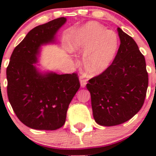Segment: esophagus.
<instances>
[{
    "label": "esophagus",
    "instance_id": "obj_1",
    "mask_svg": "<svg viewBox=\"0 0 156 156\" xmlns=\"http://www.w3.org/2000/svg\"><path fill=\"white\" fill-rule=\"evenodd\" d=\"M80 86L81 87H84L87 84V80L83 79V77L80 76Z\"/></svg>",
    "mask_w": 156,
    "mask_h": 156
}]
</instances>
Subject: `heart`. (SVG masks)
<instances>
[{
  "label": "heart",
  "instance_id": "heart-1",
  "mask_svg": "<svg viewBox=\"0 0 156 156\" xmlns=\"http://www.w3.org/2000/svg\"><path fill=\"white\" fill-rule=\"evenodd\" d=\"M118 34L107 30L95 22L87 23L77 30L68 44L71 52H84L82 67L87 76L104 73L115 60L119 50Z\"/></svg>",
  "mask_w": 156,
  "mask_h": 156
}]
</instances>
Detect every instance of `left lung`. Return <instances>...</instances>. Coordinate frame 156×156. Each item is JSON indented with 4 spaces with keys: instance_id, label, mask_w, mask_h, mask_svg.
<instances>
[{
    "instance_id": "1",
    "label": "left lung",
    "mask_w": 156,
    "mask_h": 156,
    "mask_svg": "<svg viewBox=\"0 0 156 156\" xmlns=\"http://www.w3.org/2000/svg\"><path fill=\"white\" fill-rule=\"evenodd\" d=\"M120 45L104 73L88 81L93 116L101 126L126 122L140 111L148 85L144 55L131 37L117 28Z\"/></svg>"
}]
</instances>
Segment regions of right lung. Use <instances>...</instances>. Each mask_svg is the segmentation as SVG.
Instances as JSON below:
<instances>
[{
    "instance_id": "1",
    "label": "right lung",
    "mask_w": 156,
    "mask_h": 156,
    "mask_svg": "<svg viewBox=\"0 0 156 156\" xmlns=\"http://www.w3.org/2000/svg\"><path fill=\"white\" fill-rule=\"evenodd\" d=\"M66 21L58 18L34 28L11 55L6 71L8 100L19 120L32 129L62 127L69 105L80 88L76 73L42 71L37 64L42 47L57 44L56 34Z\"/></svg>"
}]
</instances>
